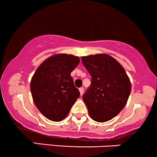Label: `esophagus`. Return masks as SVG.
I'll return each instance as SVG.
<instances>
[{
    "label": "esophagus",
    "mask_w": 157,
    "mask_h": 157,
    "mask_svg": "<svg viewBox=\"0 0 157 157\" xmlns=\"http://www.w3.org/2000/svg\"><path fill=\"white\" fill-rule=\"evenodd\" d=\"M79 92H80V95L82 96L84 94V88H79Z\"/></svg>",
    "instance_id": "1"
}]
</instances>
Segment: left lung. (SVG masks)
<instances>
[{
    "mask_svg": "<svg viewBox=\"0 0 157 157\" xmlns=\"http://www.w3.org/2000/svg\"><path fill=\"white\" fill-rule=\"evenodd\" d=\"M82 63L91 75V84L83 101L90 118L98 122L110 120L121 112L130 95L131 82L124 68L105 54L82 57Z\"/></svg>",
    "mask_w": 157,
    "mask_h": 157,
    "instance_id": "left-lung-1",
    "label": "left lung"
}]
</instances>
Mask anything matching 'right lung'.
Here are the masks:
<instances>
[{"mask_svg": "<svg viewBox=\"0 0 157 157\" xmlns=\"http://www.w3.org/2000/svg\"><path fill=\"white\" fill-rule=\"evenodd\" d=\"M79 62L73 55L56 54L45 59L35 71L31 93L35 106L47 119L63 120L80 95L70 75Z\"/></svg>", "mask_w": 157, "mask_h": 157, "instance_id": "obj_1", "label": "right lung"}]
</instances>
